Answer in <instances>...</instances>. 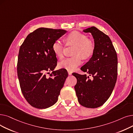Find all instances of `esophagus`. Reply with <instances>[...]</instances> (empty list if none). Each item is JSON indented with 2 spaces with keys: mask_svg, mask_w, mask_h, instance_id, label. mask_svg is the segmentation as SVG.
Returning <instances> with one entry per match:
<instances>
[{
  "mask_svg": "<svg viewBox=\"0 0 133 133\" xmlns=\"http://www.w3.org/2000/svg\"><path fill=\"white\" fill-rule=\"evenodd\" d=\"M68 73L69 75H71L72 73V72H70V71H68Z\"/></svg>",
  "mask_w": 133,
  "mask_h": 133,
  "instance_id": "obj_1",
  "label": "esophagus"
}]
</instances>
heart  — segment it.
Here are the masks:
<instances>
[{"label": "heart", "mask_w": 133, "mask_h": 133, "mask_svg": "<svg viewBox=\"0 0 133 133\" xmlns=\"http://www.w3.org/2000/svg\"><path fill=\"white\" fill-rule=\"evenodd\" d=\"M67 44H74L72 57H68L60 62L58 66L60 68L65 69L72 72L82 63V59L88 58L93 54L95 45L91 40L88 39L85 35L78 31H73L64 38ZM52 50L57 58L63 57V44L59 40H56L52 45Z\"/></svg>", "instance_id": "heart-1"}]
</instances>
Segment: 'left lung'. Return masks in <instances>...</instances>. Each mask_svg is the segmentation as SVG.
Wrapping results in <instances>:
<instances>
[{
	"mask_svg": "<svg viewBox=\"0 0 133 133\" xmlns=\"http://www.w3.org/2000/svg\"><path fill=\"white\" fill-rule=\"evenodd\" d=\"M94 39L95 50L89 61L80 70L86 74L72 73L77 79L74 89L79 103L89 108L102 106L111 96L117 77V56L110 38L95 26L83 30Z\"/></svg>",
	"mask_w": 133,
	"mask_h": 133,
	"instance_id": "8db88e82",
	"label": "left lung"
}]
</instances>
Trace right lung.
<instances>
[{
  "label": "right lung",
  "mask_w": 133,
  "mask_h": 133,
  "mask_svg": "<svg viewBox=\"0 0 133 133\" xmlns=\"http://www.w3.org/2000/svg\"><path fill=\"white\" fill-rule=\"evenodd\" d=\"M67 31L39 28L28 35L20 47L17 74L23 95L36 108L46 109L58 100L68 73L65 69L54 71L57 58L53 43ZM52 73L47 78L46 73Z\"/></svg>",
  "instance_id": "obj_1"
}]
</instances>
